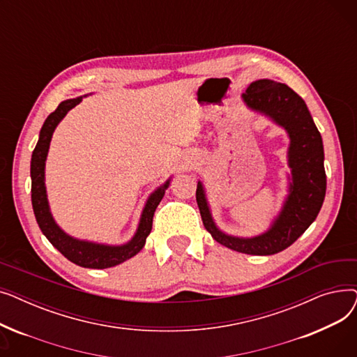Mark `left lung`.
Here are the masks:
<instances>
[{
	"label": "left lung",
	"mask_w": 357,
	"mask_h": 357,
	"mask_svg": "<svg viewBox=\"0 0 357 357\" xmlns=\"http://www.w3.org/2000/svg\"><path fill=\"white\" fill-rule=\"evenodd\" d=\"M241 97L249 108L282 126L289 136L288 165L292 181L284 208L268 231L241 238L222 233L215 226L201 182L197 185L195 195L204 227L220 245L240 253L269 256L289 248L321 210L327 186L323 139L305 101L288 85L259 79L252 82Z\"/></svg>",
	"instance_id": "obj_1"
}]
</instances>
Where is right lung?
I'll return each mask as SVG.
<instances>
[{
	"instance_id": "1",
	"label": "right lung",
	"mask_w": 357,
	"mask_h": 357,
	"mask_svg": "<svg viewBox=\"0 0 357 357\" xmlns=\"http://www.w3.org/2000/svg\"><path fill=\"white\" fill-rule=\"evenodd\" d=\"M81 101H82V97L61 102L58 108H56L53 112H50L40 130L39 142H37L33 150L31 165H30L31 204H33L36 221L39 224L42 233L68 260L82 268L105 269V268H112L123 264L124 260L133 257L143 249L146 238L150 234V230H152L155 211L165 195V190L169 186V179L149 197L140 217L137 231L133 236V238H131L128 243H126V245L123 246L98 245V243L78 240L66 234L58 224L54 222L49 210L46 186H45V162H46L52 135L56 126H58L59 121L68 114L69 109H72L75 105H78Z\"/></svg>"
}]
</instances>
